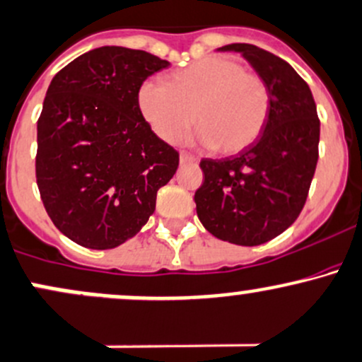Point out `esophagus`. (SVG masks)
Returning a JSON list of instances; mask_svg holds the SVG:
<instances>
[{
    "mask_svg": "<svg viewBox=\"0 0 362 362\" xmlns=\"http://www.w3.org/2000/svg\"><path fill=\"white\" fill-rule=\"evenodd\" d=\"M178 160H180V165H192V163L197 161L196 156H192V154H187V153H180Z\"/></svg>",
    "mask_w": 362,
    "mask_h": 362,
    "instance_id": "obj_1",
    "label": "esophagus"
}]
</instances>
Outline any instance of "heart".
<instances>
[{"instance_id": "b5f03b06", "label": "heart", "mask_w": 362, "mask_h": 362, "mask_svg": "<svg viewBox=\"0 0 362 362\" xmlns=\"http://www.w3.org/2000/svg\"><path fill=\"white\" fill-rule=\"evenodd\" d=\"M137 105L161 141L175 144L194 122L199 127V142L233 154L263 134L272 94L259 75L244 71L235 59L206 57L170 74L166 84L142 82Z\"/></svg>"}]
</instances>
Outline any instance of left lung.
<instances>
[{"label":"left lung","mask_w":362,"mask_h":362,"mask_svg":"<svg viewBox=\"0 0 362 362\" xmlns=\"http://www.w3.org/2000/svg\"><path fill=\"white\" fill-rule=\"evenodd\" d=\"M218 51L240 53L251 63L269 87L272 110L247 149L201 161L204 182L194 201L201 223L216 239L259 245L285 232L304 208L320 144L316 103L300 75L269 51L245 42Z\"/></svg>","instance_id":"left-lung-1"}]
</instances>
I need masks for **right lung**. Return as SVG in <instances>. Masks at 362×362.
Returning <instances> with one entry per match:
<instances>
[{"mask_svg":"<svg viewBox=\"0 0 362 362\" xmlns=\"http://www.w3.org/2000/svg\"><path fill=\"white\" fill-rule=\"evenodd\" d=\"M170 63L103 46L51 81L37 120L35 178L54 226L89 249L132 239L178 168V153L151 130L137 89Z\"/></svg>","mask_w":362,"mask_h":362,"instance_id":"obj_1","label":"right lung"}]
</instances>
